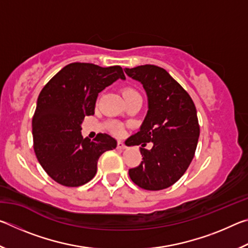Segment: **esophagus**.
<instances>
[{"label":"esophagus","mask_w":248,"mask_h":248,"mask_svg":"<svg viewBox=\"0 0 248 248\" xmlns=\"http://www.w3.org/2000/svg\"><path fill=\"white\" fill-rule=\"evenodd\" d=\"M117 148H118L119 150H124V149H125V144L124 143V142L119 141L118 144H117Z\"/></svg>","instance_id":"1"}]
</instances>
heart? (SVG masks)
Here are the masks:
<instances>
[{"mask_svg":"<svg viewBox=\"0 0 248 248\" xmlns=\"http://www.w3.org/2000/svg\"><path fill=\"white\" fill-rule=\"evenodd\" d=\"M138 95H140V94L138 93L137 90L132 89V87H127V89L124 90V99L125 98H129V97H133V96H138ZM111 128H112V131H114L117 134H119V133L123 132V127H121V125L118 124H112V127Z\"/></svg>","mask_w":248,"mask_h":248,"instance_id":"heart-1","label":"heart"}]
</instances>
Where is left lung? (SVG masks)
<instances>
[{
    "mask_svg": "<svg viewBox=\"0 0 248 248\" xmlns=\"http://www.w3.org/2000/svg\"><path fill=\"white\" fill-rule=\"evenodd\" d=\"M124 72L143 85L149 108L139 131L127 140L128 146L141 145L143 156L129 176L143 189H165L182 177L194 158L200 133L195 104L163 68L145 64ZM149 141L154 146L146 150Z\"/></svg>",
    "mask_w": 248,
    "mask_h": 248,
    "instance_id": "obj_1",
    "label": "left lung"
}]
</instances>
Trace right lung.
<instances>
[{
	"label": "right lung",
	"instance_id": "right-lung-1",
	"mask_svg": "<svg viewBox=\"0 0 248 248\" xmlns=\"http://www.w3.org/2000/svg\"><path fill=\"white\" fill-rule=\"evenodd\" d=\"M118 78L125 79L119 65L102 68L74 62L59 71L41 90L32 117L33 150L40 165L54 182L66 187L89 183L97 162L117 141L99 133L83 139L81 124L94 115L98 93Z\"/></svg>",
	"mask_w": 248,
	"mask_h": 248
}]
</instances>
